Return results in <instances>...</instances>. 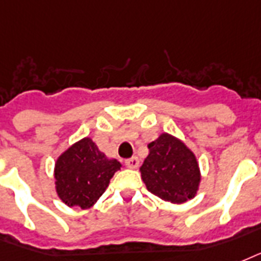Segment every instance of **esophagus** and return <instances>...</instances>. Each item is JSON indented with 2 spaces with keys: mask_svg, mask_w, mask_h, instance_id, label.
<instances>
[{
  "mask_svg": "<svg viewBox=\"0 0 261 261\" xmlns=\"http://www.w3.org/2000/svg\"><path fill=\"white\" fill-rule=\"evenodd\" d=\"M139 163H140V161H139L137 156H132V158H129L125 161V165H126L129 169H136V167L139 166Z\"/></svg>",
  "mask_w": 261,
  "mask_h": 261,
  "instance_id": "obj_1",
  "label": "esophagus"
}]
</instances>
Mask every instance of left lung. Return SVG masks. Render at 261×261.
<instances>
[{
	"mask_svg": "<svg viewBox=\"0 0 261 261\" xmlns=\"http://www.w3.org/2000/svg\"><path fill=\"white\" fill-rule=\"evenodd\" d=\"M149 153L140 167L141 179L151 193L173 204L193 199L201 173L197 158L181 139L163 132L148 144Z\"/></svg>",
	"mask_w": 261,
	"mask_h": 261,
	"instance_id": "1",
	"label": "left lung"
}]
</instances>
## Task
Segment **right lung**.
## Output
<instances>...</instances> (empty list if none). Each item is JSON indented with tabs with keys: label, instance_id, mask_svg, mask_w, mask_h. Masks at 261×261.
Here are the masks:
<instances>
[{
	"label": "right lung",
	"instance_id": "right-lung-1",
	"mask_svg": "<svg viewBox=\"0 0 261 261\" xmlns=\"http://www.w3.org/2000/svg\"><path fill=\"white\" fill-rule=\"evenodd\" d=\"M121 167L122 165L117 159H109L91 137H83L56 161L57 196L68 207H94Z\"/></svg>",
	"mask_w": 261,
	"mask_h": 261
}]
</instances>
